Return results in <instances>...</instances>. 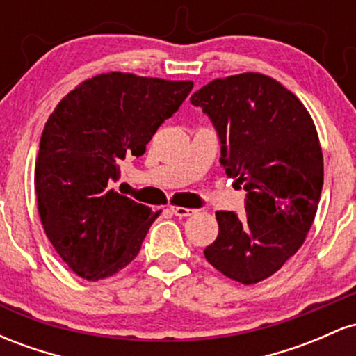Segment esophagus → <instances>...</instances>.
<instances>
[{"label": "esophagus", "instance_id": "1", "mask_svg": "<svg viewBox=\"0 0 356 356\" xmlns=\"http://www.w3.org/2000/svg\"><path fill=\"white\" fill-rule=\"evenodd\" d=\"M170 212L177 216V218H187V216L194 214V209H189V207H181V206H170Z\"/></svg>", "mask_w": 356, "mask_h": 356}]
</instances>
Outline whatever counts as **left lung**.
<instances>
[{
    "label": "left lung",
    "instance_id": "obj_1",
    "mask_svg": "<svg viewBox=\"0 0 356 356\" xmlns=\"http://www.w3.org/2000/svg\"><path fill=\"white\" fill-rule=\"evenodd\" d=\"M220 138V164L248 192L241 216L218 211L219 234L204 249L218 271L256 284L303 246L321 197L316 127L295 93L263 73L216 79L191 97Z\"/></svg>",
    "mask_w": 356,
    "mask_h": 356
}]
</instances>
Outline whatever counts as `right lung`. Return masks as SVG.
<instances>
[{
	"label": "right lung",
	"instance_id": "right-lung-1",
	"mask_svg": "<svg viewBox=\"0 0 356 356\" xmlns=\"http://www.w3.org/2000/svg\"><path fill=\"white\" fill-rule=\"evenodd\" d=\"M192 87L108 72L81 81L44 124L35 164L47 238L76 276L99 281L136 259L161 211L110 189L129 157H140Z\"/></svg>",
	"mask_w": 356,
	"mask_h": 356
}]
</instances>
